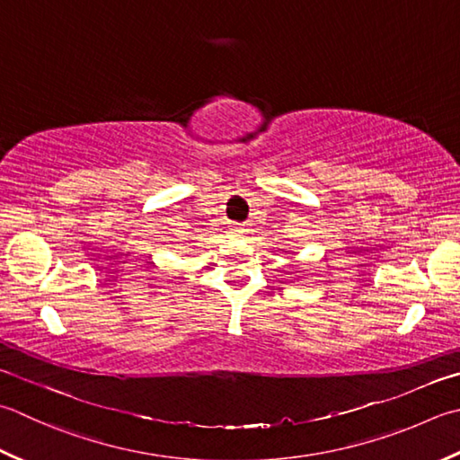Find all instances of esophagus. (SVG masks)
I'll use <instances>...</instances> for the list:
<instances>
[{
    "instance_id": "34e87169",
    "label": "esophagus",
    "mask_w": 460,
    "mask_h": 460,
    "mask_svg": "<svg viewBox=\"0 0 460 460\" xmlns=\"http://www.w3.org/2000/svg\"><path fill=\"white\" fill-rule=\"evenodd\" d=\"M231 233H233V235H235V237H239L241 233H243V229H241V227H231Z\"/></svg>"
}]
</instances>
